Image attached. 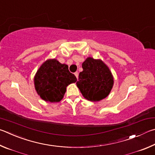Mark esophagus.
I'll use <instances>...</instances> for the list:
<instances>
[{
    "mask_svg": "<svg viewBox=\"0 0 155 155\" xmlns=\"http://www.w3.org/2000/svg\"><path fill=\"white\" fill-rule=\"evenodd\" d=\"M74 74L75 75V77L77 78V79H78V72H75V73H74Z\"/></svg>",
    "mask_w": 155,
    "mask_h": 155,
    "instance_id": "1",
    "label": "esophagus"
}]
</instances>
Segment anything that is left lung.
<instances>
[{
  "label": "left lung",
  "instance_id": "1",
  "mask_svg": "<svg viewBox=\"0 0 155 155\" xmlns=\"http://www.w3.org/2000/svg\"><path fill=\"white\" fill-rule=\"evenodd\" d=\"M82 69L76 84L83 97L91 101L107 97L114 85L113 75L107 65L101 60L88 57L82 63Z\"/></svg>",
  "mask_w": 155,
  "mask_h": 155
}]
</instances>
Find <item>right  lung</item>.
Instances as JSON below:
<instances>
[{"mask_svg":"<svg viewBox=\"0 0 155 155\" xmlns=\"http://www.w3.org/2000/svg\"><path fill=\"white\" fill-rule=\"evenodd\" d=\"M77 78L70 73L68 65L56 59H49L41 64L34 78L35 88L41 98L51 103L61 101L67 86Z\"/></svg>","mask_w":155,"mask_h":155,"instance_id":"right-lung-1","label":"right lung"}]
</instances>
